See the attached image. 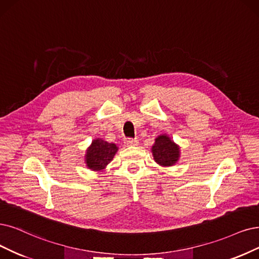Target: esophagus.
<instances>
[{
	"instance_id": "esophagus-1",
	"label": "esophagus",
	"mask_w": 259,
	"mask_h": 259,
	"mask_svg": "<svg viewBox=\"0 0 259 259\" xmlns=\"http://www.w3.org/2000/svg\"><path fill=\"white\" fill-rule=\"evenodd\" d=\"M124 144H126L129 147L137 146L139 144V141H138V139H131V138H129V139L124 140Z\"/></svg>"
}]
</instances>
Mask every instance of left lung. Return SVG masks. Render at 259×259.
<instances>
[{
	"label": "left lung",
	"mask_w": 259,
	"mask_h": 259,
	"mask_svg": "<svg viewBox=\"0 0 259 259\" xmlns=\"http://www.w3.org/2000/svg\"><path fill=\"white\" fill-rule=\"evenodd\" d=\"M151 150L155 161L160 165L170 166L178 161L179 147L167 136L158 137Z\"/></svg>",
	"instance_id": "left-lung-1"
}]
</instances>
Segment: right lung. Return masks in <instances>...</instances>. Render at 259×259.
<instances>
[{
    "label": "right lung",
    "instance_id": "obj_1",
    "mask_svg": "<svg viewBox=\"0 0 259 259\" xmlns=\"http://www.w3.org/2000/svg\"><path fill=\"white\" fill-rule=\"evenodd\" d=\"M117 149V146L113 143H108L101 139L94 140L86 152V164L91 169L100 170L110 163Z\"/></svg>",
    "mask_w": 259,
    "mask_h": 259
}]
</instances>
